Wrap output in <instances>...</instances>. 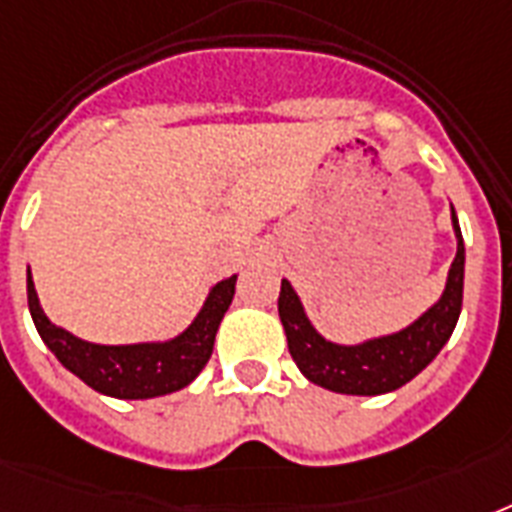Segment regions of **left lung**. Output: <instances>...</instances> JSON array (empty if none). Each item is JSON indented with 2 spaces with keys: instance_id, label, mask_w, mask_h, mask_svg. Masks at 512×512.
I'll return each instance as SVG.
<instances>
[{
  "instance_id": "obj_1",
  "label": "left lung",
  "mask_w": 512,
  "mask_h": 512,
  "mask_svg": "<svg viewBox=\"0 0 512 512\" xmlns=\"http://www.w3.org/2000/svg\"><path fill=\"white\" fill-rule=\"evenodd\" d=\"M457 255L441 300L420 319L396 335L377 337L361 345H337L311 327L300 297L287 279L281 281L279 316L287 332L289 353L300 372L321 388L348 396H380L414 380L438 356L452 337L462 311V281H465V244L452 207Z\"/></svg>"
}]
</instances>
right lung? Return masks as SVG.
<instances>
[{
  "label": "right lung",
  "instance_id": "1",
  "mask_svg": "<svg viewBox=\"0 0 512 512\" xmlns=\"http://www.w3.org/2000/svg\"><path fill=\"white\" fill-rule=\"evenodd\" d=\"M26 287L28 311L36 332L68 372H74L79 380L103 396L154 398L185 388L204 369L215 348L217 327L233 300L236 276L212 287L204 308L183 335L167 342H138V345H95L79 340L44 316L31 271Z\"/></svg>",
  "mask_w": 512,
  "mask_h": 512
}]
</instances>
